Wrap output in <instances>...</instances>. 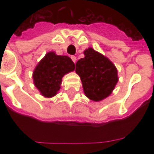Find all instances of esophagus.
<instances>
[{
	"label": "esophagus",
	"instance_id": "obj_1",
	"mask_svg": "<svg viewBox=\"0 0 154 154\" xmlns=\"http://www.w3.org/2000/svg\"><path fill=\"white\" fill-rule=\"evenodd\" d=\"M71 58H72V60L73 61L74 63H76V62H77V57H75V56H72V57H71Z\"/></svg>",
	"mask_w": 154,
	"mask_h": 154
}]
</instances>
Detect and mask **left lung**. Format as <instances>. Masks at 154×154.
Listing matches in <instances>:
<instances>
[{
  "label": "left lung",
  "mask_w": 154,
  "mask_h": 154,
  "mask_svg": "<svg viewBox=\"0 0 154 154\" xmlns=\"http://www.w3.org/2000/svg\"><path fill=\"white\" fill-rule=\"evenodd\" d=\"M84 54L76 63V72L80 76L86 96L100 101L110 96L116 87L117 69L107 57L91 48L84 51Z\"/></svg>",
  "instance_id": "obj_1"
}]
</instances>
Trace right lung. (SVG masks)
I'll return each instance as SVG.
<instances>
[{"instance_id": "add662e5", "label": "right lung", "mask_w": 154, "mask_h": 154, "mask_svg": "<svg viewBox=\"0 0 154 154\" xmlns=\"http://www.w3.org/2000/svg\"><path fill=\"white\" fill-rule=\"evenodd\" d=\"M74 69L75 64L69 57L48 53L34 71L35 87L44 97H54L60 89L63 77Z\"/></svg>"}]
</instances>
